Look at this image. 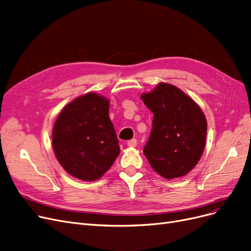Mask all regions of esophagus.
Segmentation results:
<instances>
[{
  "instance_id": "34e87169",
  "label": "esophagus",
  "mask_w": 251,
  "mask_h": 251,
  "mask_svg": "<svg viewBox=\"0 0 251 251\" xmlns=\"http://www.w3.org/2000/svg\"><path fill=\"white\" fill-rule=\"evenodd\" d=\"M127 145H128L129 147H130V148H134V147H136V145H137V142H136L135 138H132V140L128 141Z\"/></svg>"
}]
</instances>
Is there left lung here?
<instances>
[{
    "label": "left lung",
    "instance_id": "8db88e82",
    "mask_svg": "<svg viewBox=\"0 0 251 251\" xmlns=\"http://www.w3.org/2000/svg\"><path fill=\"white\" fill-rule=\"evenodd\" d=\"M141 98L154 115L144 148L152 169L169 180L187 175L205 149L207 120L202 110L182 90L166 82Z\"/></svg>",
    "mask_w": 251,
    "mask_h": 251
}]
</instances>
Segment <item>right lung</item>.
Segmentation results:
<instances>
[{"label":"right lung","mask_w":251,"mask_h":251,"mask_svg":"<svg viewBox=\"0 0 251 251\" xmlns=\"http://www.w3.org/2000/svg\"><path fill=\"white\" fill-rule=\"evenodd\" d=\"M108 109V99L90 92L72 100L55 120L53 152L74 178L96 181L119 156V141Z\"/></svg>","instance_id":"1"}]
</instances>
